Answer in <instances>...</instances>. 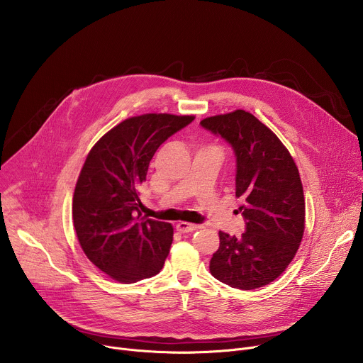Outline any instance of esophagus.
I'll use <instances>...</instances> for the list:
<instances>
[{
    "mask_svg": "<svg viewBox=\"0 0 363 363\" xmlns=\"http://www.w3.org/2000/svg\"><path fill=\"white\" fill-rule=\"evenodd\" d=\"M198 228H201V225L189 224V223H184V221H181V223L177 224V231H179V233H182V234H185V233H192V231H195V230H198Z\"/></svg>",
    "mask_w": 363,
    "mask_h": 363,
    "instance_id": "obj_1",
    "label": "esophagus"
}]
</instances>
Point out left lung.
Returning <instances> with one entry per match:
<instances>
[{"instance_id": "1", "label": "left lung", "mask_w": 363, "mask_h": 363, "mask_svg": "<svg viewBox=\"0 0 363 363\" xmlns=\"http://www.w3.org/2000/svg\"><path fill=\"white\" fill-rule=\"evenodd\" d=\"M225 139L235 155V196L245 231H220L211 274L235 289L251 290L276 280L294 258L304 233V195L298 169L281 140L254 115L235 111L201 121Z\"/></svg>"}]
</instances>
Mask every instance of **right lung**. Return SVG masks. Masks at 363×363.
<instances>
[{
  "label": "right lung",
  "instance_id": "obj_1",
  "mask_svg": "<svg viewBox=\"0 0 363 363\" xmlns=\"http://www.w3.org/2000/svg\"><path fill=\"white\" fill-rule=\"evenodd\" d=\"M194 116L129 118L91 147L73 195V224L89 260L129 284L158 274L172 244L169 223L142 217L139 186L157 149Z\"/></svg>",
  "mask_w": 363,
  "mask_h": 363
}]
</instances>
